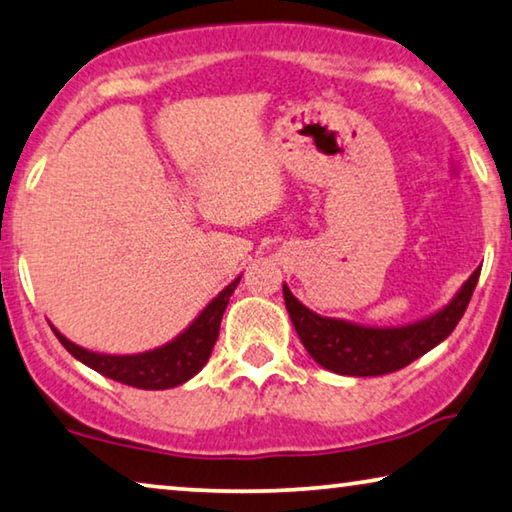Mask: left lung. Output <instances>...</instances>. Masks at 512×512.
Here are the masks:
<instances>
[{"label":"left lung","instance_id":"left-lung-1","mask_svg":"<svg viewBox=\"0 0 512 512\" xmlns=\"http://www.w3.org/2000/svg\"><path fill=\"white\" fill-rule=\"evenodd\" d=\"M478 275L481 269L469 275L465 285L442 310L399 328H371L321 316L300 303L287 285H282V294H285L289 319L294 323L300 342L316 364L339 376L367 378L408 367L410 362L442 344L465 314Z\"/></svg>","mask_w":512,"mask_h":512}]
</instances>
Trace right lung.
<instances>
[{"instance_id":"1","label":"right lung","mask_w":512,"mask_h":512,"mask_svg":"<svg viewBox=\"0 0 512 512\" xmlns=\"http://www.w3.org/2000/svg\"><path fill=\"white\" fill-rule=\"evenodd\" d=\"M239 280L241 275L234 278L216 298H212V303L189 323V328L180 332L175 339H170L168 344L152 348V351L132 355L95 353L70 342L52 323L50 328L59 337V342L68 348L70 355H75L79 362H84L86 367L102 373V376L139 389H170L191 380L207 364L218 339V330H221L223 312Z\"/></svg>"}]
</instances>
